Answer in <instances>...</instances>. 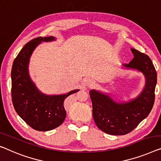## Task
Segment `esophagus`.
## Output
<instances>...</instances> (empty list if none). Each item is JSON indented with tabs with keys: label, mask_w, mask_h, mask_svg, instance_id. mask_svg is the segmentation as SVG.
I'll list each match as a JSON object with an SVG mask.
<instances>
[{
	"label": "esophagus",
	"mask_w": 161,
	"mask_h": 161,
	"mask_svg": "<svg viewBox=\"0 0 161 161\" xmlns=\"http://www.w3.org/2000/svg\"><path fill=\"white\" fill-rule=\"evenodd\" d=\"M85 85L87 87H92L95 85V81L92 79H88L85 81Z\"/></svg>",
	"instance_id": "34e87169"
}]
</instances>
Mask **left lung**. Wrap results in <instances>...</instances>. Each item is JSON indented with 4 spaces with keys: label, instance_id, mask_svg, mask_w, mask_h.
<instances>
[{
    "label": "left lung",
    "instance_id": "left-lung-1",
    "mask_svg": "<svg viewBox=\"0 0 161 161\" xmlns=\"http://www.w3.org/2000/svg\"><path fill=\"white\" fill-rule=\"evenodd\" d=\"M131 50L134 58L123 67L140 71L145 79V87L137 97L129 101L117 102L107 93L95 90L90 91L96 125L111 135H124L132 131L149 115L154 104L157 84L155 67L147 55L134 48Z\"/></svg>",
    "mask_w": 161,
    "mask_h": 161
}]
</instances>
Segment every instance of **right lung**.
<instances>
[{"mask_svg": "<svg viewBox=\"0 0 161 161\" xmlns=\"http://www.w3.org/2000/svg\"><path fill=\"white\" fill-rule=\"evenodd\" d=\"M53 36L39 37L27 42L14 59L11 69V96L19 116L37 131H46L59 126L66 118L64 101L80 90L62 95H46L36 87L29 73V64L36 47L42 42L56 40Z\"/></svg>", "mask_w": 161, "mask_h": 161, "instance_id": "right-lung-1", "label": "right lung"}]
</instances>
